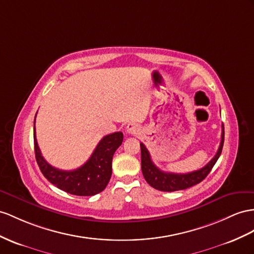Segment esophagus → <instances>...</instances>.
Returning <instances> with one entry per match:
<instances>
[{
  "instance_id": "obj_1",
  "label": "esophagus",
  "mask_w": 254,
  "mask_h": 254,
  "mask_svg": "<svg viewBox=\"0 0 254 254\" xmlns=\"http://www.w3.org/2000/svg\"><path fill=\"white\" fill-rule=\"evenodd\" d=\"M139 132V127L137 125H135V123H128L127 127V134H131V135H136Z\"/></svg>"
}]
</instances>
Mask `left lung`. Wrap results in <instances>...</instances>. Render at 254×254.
Listing matches in <instances>:
<instances>
[{
    "mask_svg": "<svg viewBox=\"0 0 254 254\" xmlns=\"http://www.w3.org/2000/svg\"><path fill=\"white\" fill-rule=\"evenodd\" d=\"M224 142V127L222 125V134H221V142L216 155L211 159V161L200 170L194 171L187 174H174L165 173L154 165L151 160V155L149 153L146 146L140 142V151H141V172L147 183L154 189L164 192H174L179 190H185L191 188L195 185L203 181L207 175L210 173L213 165L216 164L221 152H222Z\"/></svg>",
    "mask_w": 254,
    "mask_h": 254,
    "instance_id": "left-lung-1",
    "label": "left lung"
}]
</instances>
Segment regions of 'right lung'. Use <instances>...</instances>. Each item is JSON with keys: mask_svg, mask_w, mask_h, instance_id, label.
Wrapping results in <instances>:
<instances>
[{"mask_svg": "<svg viewBox=\"0 0 254 254\" xmlns=\"http://www.w3.org/2000/svg\"><path fill=\"white\" fill-rule=\"evenodd\" d=\"M122 132L104 136L82 166L74 171H62L51 166L43 158L35 136L34 119L35 158L41 172L48 181L60 190L78 196H92L105 189L112 177L113 155L122 144Z\"/></svg>", "mask_w": 254, "mask_h": 254, "instance_id": "obj_1", "label": "right lung"}]
</instances>
